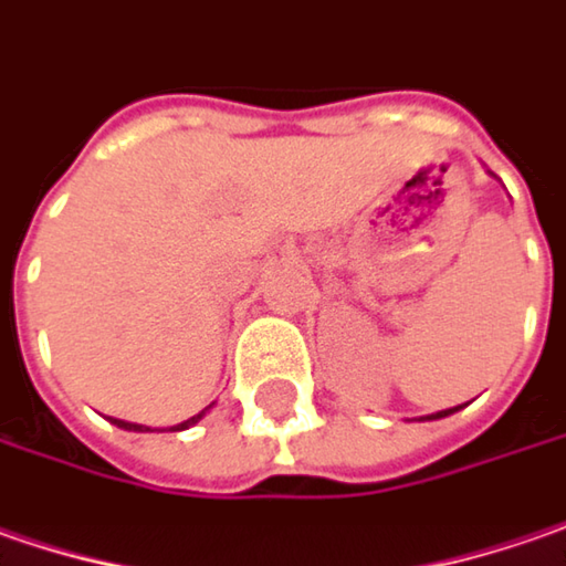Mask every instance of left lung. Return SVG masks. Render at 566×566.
I'll return each instance as SVG.
<instances>
[{"mask_svg":"<svg viewBox=\"0 0 566 566\" xmlns=\"http://www.w3.org/2000/svg\"><path fill=\"white\" fill-rule=\"evenodd\" d=\"M462 406H455V408H443V411H433V415H424L421 421H437V418H447V415H453V411H459Z\"/></svg>","mask_w":566,"mask_h":566,"instance_id":"left-lung-1","label":"left lung"}]
</instances>
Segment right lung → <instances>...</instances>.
<instances>
[{
  "instance_id": "1",
  "label": "right lung",
  "mask_w": 566,
  "mask_h": 566,
  "mask_svg": "<svg viewBox=\"0 0 566 566\" xmlns=\"http://www.w3.org/2000/svg\"><path fill=\"white\" fill-rule=\"evenodd\" d=\"M211 406H214V402H211ZM209 406V408H211ZM209 408H202V411H199V415H192V418H186V421H180V424H174V428L170 430H186V428H192V424H199V421H202V418H206V411H209ZM113 424H116V428H123V430H138V433H145V430H151V428H145V424H133V421H119V418H111Z\"/></svg>"
}]
</instances>
